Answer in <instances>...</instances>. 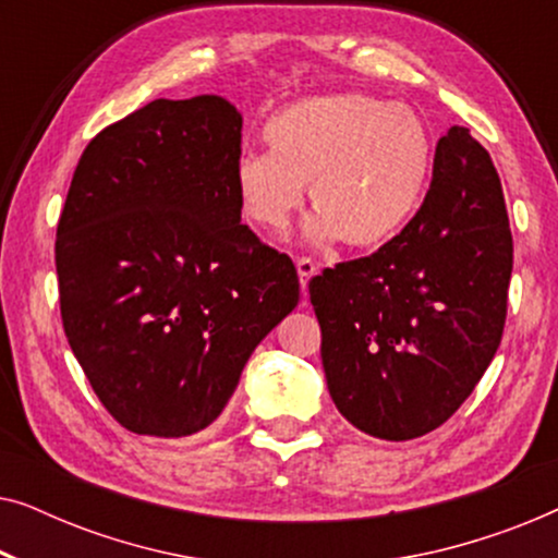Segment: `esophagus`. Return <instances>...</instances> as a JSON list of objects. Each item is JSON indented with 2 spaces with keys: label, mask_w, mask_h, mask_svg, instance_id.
Returning <instances> with one entry per match:
<instances>
[{
  "label": "esophagus",
  "mask_w": 558,
  "mask_h": 558,
  "mask_svg": "<svg viewBox=\"0 0 558 558\" xmlns=\"http://www.w3.org/2000/svg\"><path fill=\"white\" fill-rule=\"evenodd\" d=\"M296 274H300V284H302V289H304V292H307L310 279L317 274V264L312 262V258H307V256L296 258Z\"/></svg>",
  "instance_id": "esophagus-1"
}]
</instances>
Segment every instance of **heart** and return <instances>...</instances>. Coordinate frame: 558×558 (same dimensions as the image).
Wrapping results in <instances>:
<instances>
[{
  "label": "heart",
  "instance_id": "1",
  "mask_svg": "<svg viewBox=\"0 0 558 558\" xmlns=\"http://www.w3.org/2000/svg\"><path fill=\"white\" fill-rule=\"evenodd\" d=\"M269 155H243L233 185L241 216L281 235L304 203L317 213L307 235L378 251L422 208L434 167L429 126L414 109L368 94L307 96L264 124Z\"/></svg>",
  "mask_w": 558,
  "mask_h": 558
}]
</instances>
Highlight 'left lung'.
Returning a JSON list of instances; mask_svg holds the SVG:
<instances>
[{
  "instance_id": "left-lung-1",
  "label": "left lung",
  "mask_w": 558,
  "mask_h": 558,
  "mask_svg": "<svg viewBox=\"0 0 558 558\" xmlns=\"http://www.w3.org/2000/svg\"><path fill=\"white\" fill-rule=\"evenodd\" d=\"M510 271L500 178L470 129L452 126L437 142L429 193L407 231L310 281L340 414L388 441L445 424L500 345Z\"/></svg>"
}]
</instances>
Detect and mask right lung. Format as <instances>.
Masks as SVG:
<instances>
[{
	"label": "right lung",
	"mask_w": 558,
	"mask_h": 558,
	"mask_svg": "<svg viewBox=\"0 0 558 558\" xmlns=\"http://www.w3.org/2000/svg\"><path fill=\"white\" fill-rule=\"evenodd\" d=\"M243 119L157 98L98 132L58 220L60 317L106 411L134 434L216 422L258 342L300 302L292 258L241 226Z\"/></svg>",
	"instance_id": "1"
}]
</instances>
